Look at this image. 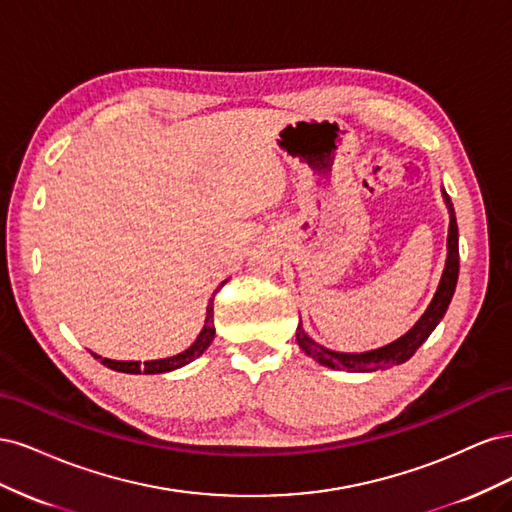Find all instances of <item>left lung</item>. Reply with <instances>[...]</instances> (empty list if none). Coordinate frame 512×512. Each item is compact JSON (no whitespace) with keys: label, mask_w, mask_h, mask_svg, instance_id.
Here are the masks:
<instances>
[{"label":"left lung","mask_w":512,"mask_h":512,"mask_svg":"<svg viewBox=\"0 0 512 512\" xmlns=\"http://www.w3.org/2000/svg\"><path fill=\"white\" fill-rule=\"evenodd\" d=\"M444 205L448 209V237H446V262H444V271L440 277V284L436 288V294H433L431 303L427 305L425 314L414 322V327L397 337L395 342L374 348V350H365V352H337L331 348H324L316 344L312 337H309L303 329V322H299L297 327V344L299 348L312 356L314 361H318L324 367L331 369H346V371H376V369H389L393 365L406 363L410 356L425 344V339L431 335V331L438 327L440 320L444 318L448 305H451V299L455 294L457 286V277H459V228H457V218H455V209L451 198L442 190Z\"/></svg>","instance_id":"left-lung-1"}]
</instances>
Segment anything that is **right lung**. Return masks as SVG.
<instances>
[{"label": "right lung", "instance_id": "right-lung-1", "mask_svg": "<svg viewBox=\"0 0 512 512\" xmlns=\"http://www.w3.org/2000/svg\"><path fill=\"white\" fill-rule=\"evenodd\" d=\"M228 280H224L220 286H224ZM220 290V288H218ZM215 290V292H218ZM213 292V297H215ZM215 337V327H213V299L209 301L207 305V318H205V327L200 329L196 342L188 348L183 350L175 356H168V359H156V361H145L141 365V361H113V359H104V356L91 352L96 356V359H100L102 365H106L108 369H115V371H123V374H166V371H173V369H179L183 365L192 363L194 359H198L200 354H203Z\"/></svg>", "mask_w": 512, "mask_h": 512}]
</instances>
